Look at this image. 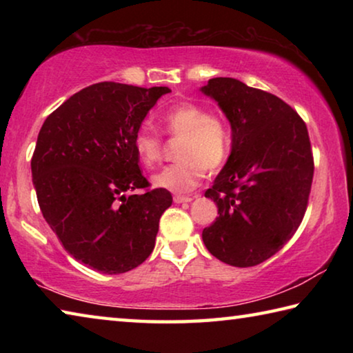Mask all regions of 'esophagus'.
<instances>
[{
	"instance_id": "obj_1",
	"label": "esophagus",
	"mask_w": 353,
	"mask_h": 353,
	"mask_svg": "<svg viewBox=\"0 0 353 353\" xmlns=\"http://www.w3.org/2000/svg\"><path fill=\"white\" fill-rule=\"evenodd\" d=\"M172 199H174L176 204H185V202L193 201V198H191V196H182V194H176Z\"/></svg>"
}]
</instances>
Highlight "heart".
<instances>
[{"label": "heart", "mask_w": 353, "mask_h": 353, "mask_svg": "<svg viewBox=\"0 0 353 353\" xmlns=\"http://www.w3.org/2000/svg\"><path fill=\"white\" fill-rule=\"evenodd\" d=\"M166 134L179 137V162L163 166L152 176V185L172 193H190L198 187L205 170L216 171L230 154V130L216 115L193 103L171 107L160 117ZM134 149L140 162L151 168L162 155V140L155 129L143 124L134 135Z\"/></svg>", "instance_id": "1"}]
</instances>
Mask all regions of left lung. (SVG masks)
Listing matches in <instances>:
<instances>
[{
  "label": "left lung",
  "mask_w": 353,
  "mask_h": 353,
  "mask_svg": "<svg viewBox=\"0 0 353 353\" xmlns=\"http://www.w3.org/2000/svg\"><path fill=\"white\" fill-rule=\"evenodd\" d=\"M201 92L232 129L229 159L205 191L219 216L202 240L227 265L255 266L290 241L305 214L314 171L308 130L282 99L234 77H213Z\"/></svg>",
  "instance_id": "8db88e82"
}]
</instances>
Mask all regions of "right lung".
Returning a JSON list of instances; mask_svg holds the SVG:
<instances>
[{
	"label": "right lung",
	"mask_w": 353,
	"mask_h": 353,
	"mask_svg": "<svg viewBox=\"0 0 353 353\" xmlns=\"http://www.w3.org/2000/svg\"><path fill=\"white\" fill-rule=\"evenodd\" d=\"M168 87L99 82L74 93L45 119L31 160L48 225L73 259L103 274L145 261L168 190L146 188L134 135Z\"/></svg>",
	"instance_id": "add662e5"
}]
</instances>
